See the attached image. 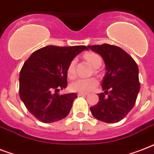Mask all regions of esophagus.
<instances>
[{
	"label": "esophagus",
	"instance_id": "34e87169",
	"mask_svg": "<svg viewBox=\"0 0 154 154\" xmlns=\"http://www.w3.org/2000/svg\"><path fill=\"white\" fill-rule=\"evenodd\" d=\"M87 94H85V93H78L77 94V96L78 97H82V96H86Z\"/></svg>",
	"mask_w": 154,
	"mask_h": 154
}]
</instances>
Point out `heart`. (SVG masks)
I'll use <instances>...</instances> for the list:
<instances>
[{
  "label": "heart",
  "instance_id": "b5f03b06",
  "mask_svg": "<svg viewBox=\"0 0 154 154\" xmlns=\"http://www.w3.org/2000/svg\"><path fill=\"white\" fill-rule=\"evenodd\" d=\"M84 57L94 69H98L102 63L101 56L94 52H88L85 53ZM76 63H77V60L75 58L72 59L69 62L66 69L68 77H69L70 79H72L76 77ZM97 84H98L97 80L94 77L78 78L70 85V89L72 92L88 93L93 90L97 85Z\"/></svg>",
  "mask_w": 154,
  "mask_h": 154
}]
</instances>
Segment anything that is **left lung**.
<instances>
[{
  "mask_svg": "<svg viewBox=\"0 0 154 154\" xmlns=\"http://www.w3.org/2000/svg\"><path fill=\"white\" fill-rule=\"evenodd\" d=\"M88 47L101 56L107 70L101 84L105 93L99 94L98 103L90 107V111L101 122H120L134 108L140 90L137 65L131 56L116 45Z\"/></svg>",
  "mask_w": 154,
  "mask_h": 154,
  "instance_id": "8db88e82",
  "label": "left lung"
}]
</instances>
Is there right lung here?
<instances>
[{
    "mask_svg": "<svg viewBox=\"0 0 154 154\" xmlns=\"http://www.w3.org/2000/svg\"><path fill=\"white\" fill-rule=\"evenodd\" d=\"M88 47L48 45L36 50L24 63L19 77V95L25 107L40 122L51 123L69 113L77 94H57L67 87L66 69L76 56Z\"/></svg>",
    "mask_w": 154,
    "mask_h": 154,
    "instance_id": "1",
    "label": "right lung"
}]
</instances>
